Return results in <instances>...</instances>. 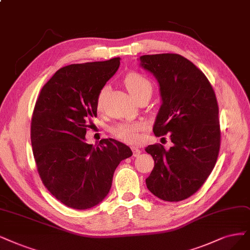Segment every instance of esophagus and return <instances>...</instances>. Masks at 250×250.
<instances>
[{
    "mask_svg": "<svg viewBox=\"0 0 250 250\" xmlns=\"http://www.w3.org/2000/svg\"><path fill=\"white\" fill-rule=\"evenodd\" d=\"M132 151H133V155L134 156H138V155L141 153V149L139 148V147H136V146L132 147Z\"/></svg>",
    "mask_w": 250,
    "mask_h": 250,
    "instance_id": "34e87169",
    "label": "esophagus"
}]
</instances>
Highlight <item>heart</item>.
<instances>
[{"instance_id": "obj_1", "label": "heart", "mask_w": 250, "mask_h": 250, "mask_svg": "<svg viewBox=\"0 0 250 250\" xmlns=\"http://www.w3.org/2000/svg\"><path fill=\"white\" fill-rule=\"evenodd\" d=\"M125 85L134 99L144 94L146 91L152 90L151 82L145 76H143L142 74L136 72L127 74L125 78ZM106 90L107 87L105 86L103 88H101V90L99 91V95L97 98L98 107H101L102 103H103V99L106 94ZM140 128L141 125L137 123H119L111 127V132H112V134L120 140L127 143H135L139 139V134H138V132L140 131Z\"/></svg>"}]
</instances>
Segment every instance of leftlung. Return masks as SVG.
Instances as JSON below:
<instances>
[{
  "mask_svg": "<svg viewBox=\"0 0 250 250\" xmlns=\"http://www.w3.org/2000/svg\"><path fill=\"white\" fill-rule=\"evenodd\" d=\"M140 67L159 82L162 105L153 125L155 136L170 134L173 146L148 145L154 160L146 187L161 200L192 196L213 170L220 146L218 105L204 73L176 53L142 55Z\"/></svg>",
  "mask_w": 250,
  "mask_h": 250,
  "instance_id": "8db88e82",
  "label": "left lung"
}]
</instances>
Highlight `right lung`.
Instances as JSON below:
<instances>
[{
	"mask_svg": "<svg viewBox=\"0 0 250 250\" xmlns=\"http://www.w3.org/2000/svg\"><path fill=\"white\" fill-rule=\"evenodd\" d=\"M120 58L74 63L55 72L41 89L31 125L33 153L41 180L55 199L85 210L103 201L119 163L131 148L114 139L87 144L101 88L119 68Z\"/></svg>",
	"mask_w": 250,
	"mask_h": 250,
	"instance_id": "right-lung-1",
	"label": "right lung"
}]
</instances>
